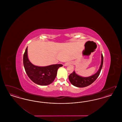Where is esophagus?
Wrapping results in <instances>:
<instances>
[{"label": "esophagus", "instance_id": "34e87169", "mask_svg": "<svg viewBox=\"0 0 122 122\" xmlns=\"http://www.w3.org/2000/svg\"><path fill=\"white\" fill-rule=\"evenodd\" d=\"M69 64H69V63H66V64H64V65L65 66H68Z\"/></svg>", "mask_w": 122, "mask_h": 122}]
</instances>
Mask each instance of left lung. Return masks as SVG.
Returning a JSON list of instances; mask_svg holds the SVG:
<instances>
[{
	"label": "left lung",
	"mask_w": 122,
	"mask_h": 122,
	"mask_svg": "<svg viewBox=\"0 0 122 122\" xmlns=\"http://www.w3.org/2000/svg\"><path fill=\"white\" fill-rule=\"evenodd\" d=\"M101 63L98 70L92 76L87 77H84L78 75L74 71L69 76V79L70 83L74 86L77 87H85L91 85L98 78L101 71L102 69L103 63V57L102 53L101 55Z\"/></svg>",
	"instance_id": "8db88e82"
}]
</instances>
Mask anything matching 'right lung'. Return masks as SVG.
Returning a JSON list of instances; mask_svg holds the SVG:
<instances>
[{
	"label": "right lung",
	"instance_id": "add662e5",
	"mask_svg": "<svg viewBox=\"0 0 122 122\" xmlns=\"http://www.w3.org/2000/svg\"><path fill=\"white\" fill-rule=\"evenodd\" d=\"M23 64L29 78L36 84L40 86H47L52 83L56 77L58 68L63 66L61 64L44 67L33 65L28 58L27 47L24 54Z\"/></svg>",
	"mask_w": 122,
	"mask_h": 122
}]
</instances>
